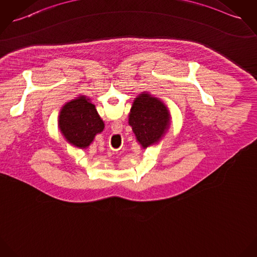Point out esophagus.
Wrapping results in <instances>:
<instances>
[{
  "label": "esophagus",
  "mask_w": 257,
  "mask_h": 257,
  "mask_svg": "<svg viewBox=\"0 0 257 257\" xmlns=\"http://www.w3.org/2000/svg\"><path fill=\"white\" fill-rule=\"evenodd\" d=\"M121 128H122V125H120V124H113L112 125V130L114 131L113 132V136H116V135H118L119 132L121 131Z\"/></svg>",
  "instance_id": "obj_1"
}]
</instances>
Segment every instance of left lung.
I'll use <instances>...</instances> for the list:
<instances>
[{"label":"left lung","mask_w":257,"mask_h":257,"mask_svg":"<svg viewBox=\"0 0 257 257\" xmlns=\"http://www.w3.org/2000/svg\"><path fill=\"white\" fill-rule=\"evenodd\" d=\"M169 111L162 101L143 93L135 99L129 114L134 139L141 149L158 145L169 126Z\"/></svg>","instance_id":"1"}]
</instances>
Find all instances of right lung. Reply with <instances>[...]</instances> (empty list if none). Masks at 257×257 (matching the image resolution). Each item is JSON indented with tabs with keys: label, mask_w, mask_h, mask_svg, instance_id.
<instances>
[{
	"label": "right lung",
	"mask_w": 257,
	"mask_h": 257,
	"mask_svg": "<svg viewBox=\"0 0 257 257\" xmlns=\"http://www.w3.org/2000/svg\"><path fill=\"white\" fill-rule=\"evenodd\" d=\"M59 122L66 143L81 150L88 149L104 128L95 105L85 96L65 103L59 112Z\"/></svg>",
	"instance_id": "add662e5"
}]
</instances>
